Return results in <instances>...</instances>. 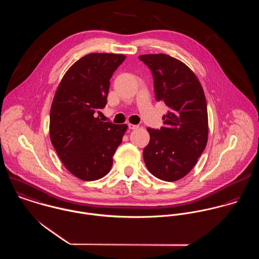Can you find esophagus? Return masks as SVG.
<instances>
[{"label": "esophagus", "mask_w": 259, "mask_h": 259, "mask_svg": "<svg viewBox=\"0 0 259 259\" xmlns=\"http://www.w3.org/2000/svg\"><path fill=\"white\" fill-rule=\"evenodd\" d=\"M140 126L138 125V124H133V123H128V128L130 130H137V128H139Z\"/></svg>", "instance_id": "obj_1"}]
</instances>
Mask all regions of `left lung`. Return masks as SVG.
I'll return each mask as SVG.
<instances>
[{
	"mask_svg": "<svg viewBox=\"0 0 259 259\" xmlns=\"http://www.w3.org/2000/svg\"><path fill=\"white\" fill-rule=\"evenodd\" d=\"M151 71L155 99L168 111L160 130L148 128L144 149L149 172L164 182L185 177L196 164L208 139V116L203 89L182 61L165 54L139 57Z\"/></svg>",
	"mask_w": 259,
	"mask_h": 259,
	"instance_id": "1",
	"label": "left lung"
}]
</instances>
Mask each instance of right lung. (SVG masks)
Masks as SVG:
<instances>
[{
  "mask_svg": "<svg viewBox=\"0 0 259 259\" xmlns=\"http://www.w3.org/2000/svg\"><path fill=\"white\" fill-rule=\"evenodd\" d=\"M124 55L94 53L64 74L50 114V139L65 167L91 182L107 176L126 124L104 122L96 116L107 105L110 78Z\"/></svg>",
  "mask_w": 259,
  "mask_h": 259,
  "instance_id": "add662e5",
  "label": "right lung"
}]
</instances>
